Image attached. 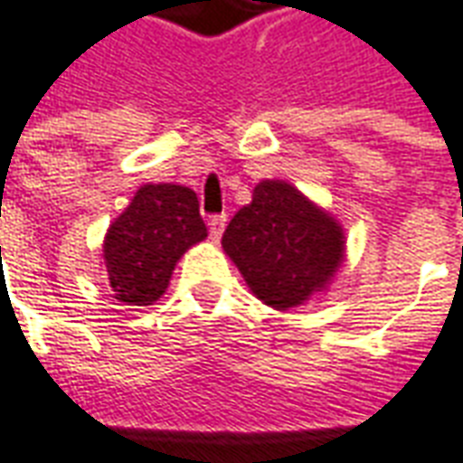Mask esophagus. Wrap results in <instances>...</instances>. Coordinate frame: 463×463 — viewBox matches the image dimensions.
Wrapping results in <instances>:
<instances>
[{
	"label": "esophagus",
	"instance_id": "obj_1",
	"mask_svg": "<svg viewBox=\"0 0 463 463\" xmlns=\"http://www.w3.org/2000/svg\"><path fill=\"white\" fill-rule=\"evenodd\" d=\"M225 222H228V218H225V215H213L211 221H208V231H211L213 242L221 241L222 231H225Z\"/></svg>",
	"mask_w": 463,
	"mask_h": 463
}]
</instances>
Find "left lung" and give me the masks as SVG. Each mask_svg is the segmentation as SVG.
Here are the masks:
<instances>
[{
	"label": "left lung",
	"instance_id": "obj_1",
	"mask_svg": "<svg viewBox=\"0 0 463 463\" xmlns=\"http://www.w3.org/2000/svg\"><path fill=\"white\" fill-rule=\"evenodd\" d=\"M222 250L250 292L272 310L302 307L340 272L347 252L342 222L288 181H260L232 215Z\"/></svg>",
	"mask_w": 463,
	"mask_h": 463
}]
</instances>
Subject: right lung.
I'll return each mask as SVG.
<instances>
[{
	"instance_id": "right-lung-1",
	"label": "right lung",
	"mask_w": 463,
	"mask_h": 463,
	"mask_svg": "<svg viewBox=\"0 0 463 463\" xmlns=\"http://www.w3.org/2000/svg\"><path fill=\"white\" fill-rule=\"evenodd\" d=\"M208 238L191 188L146 183L104 238V270L123 305H153L161 298L175 262Z\"/></svg>"
}]
</instances>
